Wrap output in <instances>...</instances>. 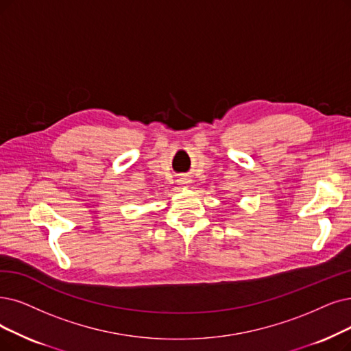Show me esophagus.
I'll use <instances>...</instances> for the list:
<instances>
[{
  "label": "esophagus",
  "instance_id": "obj_1",
  "mask_svg": "<svg viewBox=\"0 0 351 351\" xmlns=\"http://www.w3.org/2000/svg\"><path fill=\"white\" fill-rule=\"evenodd\" d=\"M178 183H180L181 186H187V184H190V180H189L187 177H180V178H178Z\"/></svg>",
  "mask_w": 351,
  "mask_h": 351
}]
</instances>
